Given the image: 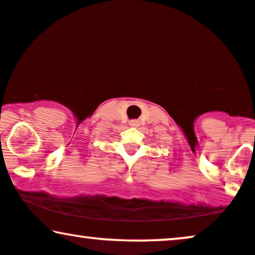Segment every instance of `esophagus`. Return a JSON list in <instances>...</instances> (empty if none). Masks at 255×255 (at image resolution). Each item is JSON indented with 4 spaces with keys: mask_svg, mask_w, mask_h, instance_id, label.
<instances>
[{
    "mask_svg": "<svg viewBox=\"0 0 255 255\" xmlns=\"http://www.w3.org/2000/svg\"><path fill=\"white\" fill-rule=\"evenodd\" d=\"M129 125L131 126V127H137V126L140 125V122H138L137 120H131V121H129Z\"/></svg>",
    "mask_w": 255,
    "mask_h": 255,
    "instance_id": "esophagus-1",
    "label": "esophagus"
}]
</instances>
